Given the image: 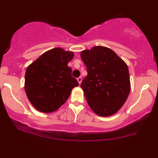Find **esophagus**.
Wrapping results in <instances>:
<instances>
[{
    "instance_id": "1",
    "label": "esophagus",
    "mask_w": 158,
    "mask_h": 158,
    "mask_svg": "<svg viewBox=\"0 0 158 158\" xmlns=\"http://www.w3.org/2000/svg\"><path fill=\"white\" fill-rule=\"evenodd\" d=\"M77 82H78V83L80 84V85H81V82H82V77H77Z\"/></svg>"
}]
</instances>
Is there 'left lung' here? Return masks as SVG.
Instances as JSON below:
<instances>
[{"mask_svg":"<svg viewBox=\"0 0 158 158\" xmlns=\"http://www.w3.org/2000/svg\"><path fill=\"white\" fill-rule=\"evenodd\" d=\"M81 57L88 72L81 87L90 109L101 116L116 114L130 91L127 64L113 50L102 46L82 51Z\"/></svg>","mask_w":158,"mask_h":158,"instance_id":"left-lung-1","label":"left lung"}]
</instances>
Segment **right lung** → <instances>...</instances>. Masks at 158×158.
Instances as JSON below:
<instances>
[{
    "mask_svg": "<svg viewBox=\"0 0 158 158\" xmlns=\"http://www.w3.org/2000/svg\"><path fill=\"white\" fill-rule=\"evenodd\" d=\"M73 52L57 47L43 53L27 67L26 94L33 106L43 113H51L63 105L78 82L71 75L68 62Z\"/></svg>",
    "mask_w": 158,
    "mask_h": 158,
    "instance_id": "obj_1",
    "label": "right lung"
}]
</instances>
